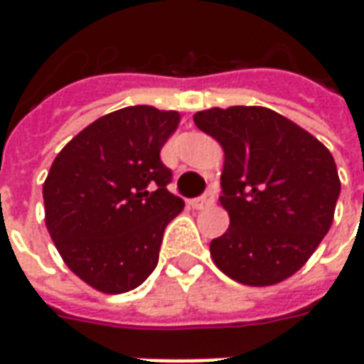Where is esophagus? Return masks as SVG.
Here are the masks:
<instances>
[{
	"label": "esophagus",
	"mask_w": 364,
	"mask_h": 364,
	"mask_svg": "<svg viewBox=\"0 0 364 364\" xmlns=\"http://www.w3.org/2000/svg\"><path fill=\"white\" fill-rule=\"evenodd\" d=\"M214 205V193L213 191H208V193H205L203 197H198L193 200V206L197 208V210H203V208H208V206Z\"/></svg>",
	"instance_id": "34e87169"
}]
</instances>
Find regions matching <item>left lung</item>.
<instances>
[{
  "label": "left lung",
  "mask_w": 364,
  "mask_h": 364,
  "mask_svg": "<svg viewBox=\"0 0 364 364\" xmlns=\"http://www.w3.org/2000/svg\"><path fill=\"white\" fill-rule=\"evenodd\" d=\"M193 120L224 150L220 203L230 226L210 242L216 267L247 287L289 279L333 222L341 191L333 156L267 107H213Z\"/></svg>",
  "instance_id": "left-lung-1"
}]
</instances>
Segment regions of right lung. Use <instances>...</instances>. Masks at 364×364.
I'll return each instance as SVG.
<instances>
[{
  "instance_id": "1",
  "label": "right lung",
  "mask_w": 364,
  "mask_h": 364,
  "mask_svg": "<svg viewBox=\"0 0 364 364\" xmlns=\"http://www.w3.org/2000/svg\"><path fill=\"white\" fill-rule=\"evenodd\" d=\"M177 111L150 105L105 114L62 148L44 181V220L72 273L105 294L140 287L158 265L164 230L183 198L167 191L159 151Z\"/></svg>"
}]
</instances>
